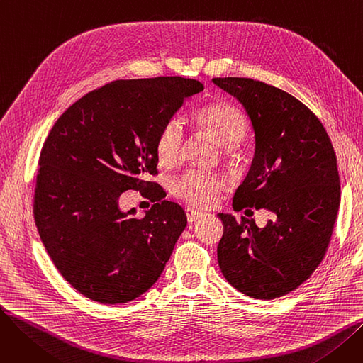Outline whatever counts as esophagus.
I'll return each instance as SVG.
<instances>
[{"label": "esophagus", "instance_id": "obj_1", "mask_svg": "<svg viewBox=\"0 0 363 363\" xmlns=\"http://www.w3.org/2000/svg\"><path fill=\"white\" fill-rule=\"evenodd\" d=\"M185 213H186V219H188V222H196V220H199V219L203 216V213H201V212L194 211V208H186Z\"/></svg>", "mask_w": 363, "mask_h": 363}]
</instances>
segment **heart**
<instances>
[{
	"label": "heart",
	"instance_id": "obj_1",
	"mask_svg": "<svg viewBox=\"0 0 363 363\" xmlns=\"http://www.w3.org/2000/svg\"><path fill=\"white\" fill-rule=\"evenodd\" d=\"M197 129L220 145L230 150L242 143L249 133V119L231 103H212L194 114ZM184 141V128L178 119H169L157 132L155 155L162 166L170 167L178 162ZM225 189V181L208 172H186L172 182L170 191L188 206L206 208L216 203Z\"/></svg>",
	"mask_w": 363,
	"mask_h": 363
}]
</instances>
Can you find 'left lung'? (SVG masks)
Returning a JSON list of instances; mask_svg holds the SVG:
<instances>
[{
    "label": "left lung",
    "instance_id": "1",
    "mask_svg": "<svg viewBox=\"0 0 363 363\" xmlns=\"http://www.w3.org/2000/svg\"><path fill=\"white\" fill-rule=\"evenodd\" d=\"M212 81L242 104L255 129V159L234 208L275 215L259 228L219 213L218 262L238 291L272 300L306 281L328 250L340 206L337 156L320 121L291 94L250 78Z\"/></svg>",
    "mask_w": 363,
    "mask_h": 363
}]
</instances>
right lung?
<instances>
[{"mask_svg": "<svg viewBox=\"0 0 363 363\" xmlns=\"http://www.w3.org/2000/svg\"><path fill=\"white\" fill-rule=\"evenodd\" d=\"M203 88L181 76L114 81L73 103L51 128L36 175L35 223L57 271L85 297L126 303L163 272L186 216L147 181L159 174L155 140ZM128 189L158 200L145 217L118 211Z\"/></svg>", "mask_w": 363, "mask_h": 363, "instance_id": "right-lung-1", "label": "right lung"}]
</instances>
